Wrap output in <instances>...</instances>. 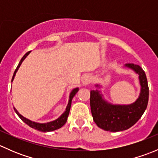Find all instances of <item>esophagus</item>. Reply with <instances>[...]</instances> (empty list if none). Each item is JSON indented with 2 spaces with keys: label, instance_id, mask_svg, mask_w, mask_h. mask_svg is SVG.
I'll list each match as a JSON object with an SVG mask.
<instances>
[{
  "label": "esophagus",
  "instance_id": "34e87169",
  "mask_svg": "<svg viewBox=\"0 0 158 158\" xmlns=\"http://www.w3.org/2000/svg\"><path fill=\"white\" fill-rule=\"evenodd\" d=\"M92 82V79H91L90 76L89 75H86V76H84L83 79H82V83H83L84 85H89L90 82Z\"/></svg>",
  "mask_w": 158,
  "mask_h": 158
}]
</instances>
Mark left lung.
Wrapping results in <instances>:
<instances>
[{
  "mask_svg": "<svg viewBox=\"0 0 158 158\" xmlns=\"http://www.w3.org/2000/svg\"><path fill=\"white\" fill-rule=\"evenodd\" d=\"M127 67L135 70L139 75L141 90L139 98L128 106H113L106 102L98 90L90 92V106L94 122L105 131H120L133 126L147 109L149 88L146 74L138 65L127 63Z\"/></svg>",
  "mask_w": 158,
  "mask_h": 158,
  "instance_id": "1",
  "label": "left lung"
}]
</instances>
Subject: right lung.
I'll return each mask as SVG.
<instances>
[{
	"instance_id": "right-lung-1",
	"label": "right lung",
	"mask_w": 158,
	"mask_h": 158,
	"mask_svg": "<svg viewBox=\"0 0 158 158\" xmlns=\"http://www.w3.org/2000/svg\"><path fill=\"white\" fill-rule=\"evenodd\" d=\"M30 52V51L29 52H27L26 54H25L24 56H23V57H22V59L20 60V62L19 63L18 66H17V69H15V71H14V75H13V77H12V80H11V82L13 81V79H14V76H15V74L16 73H17V71L18 70V68L20 67V64L22 63V62L23 61V60H24L25 58H26L27 56H28V54H29ZM78 90H79V88H76V89H74L73 91L71 92V93H70L69 95V103H68V106L67 107H66V111H65V112L63 113V114H62L61 116H60V118H59L58 119H56V120L53 121V122H48V123H45V124H39V123H36V122H31V121L28 120V119L25 118H23V116L20 115V114H19L18 112H17V111L14 109L15 110L16 113L17 114V115L19 116V117L21 118V120L23 121V122H25V123L27 124V125H29L30 127H31L32 128H34V129H36V130L40 131H43V132H47V131H54V130H56V129H59L61 127H63V125L66 124V121H67V118H68V116H69V111H70V107H71V103H72V99H73V98L74 97V95H76V92H78Z\"/></svg>"
}]
</instances>
